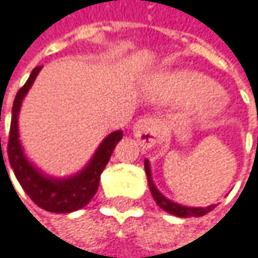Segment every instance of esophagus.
Wrapping results in <instances>:
<instances>
[{
	"label": "esophagus",
	"instance_id": "1",
	"mask_svg": "<svg viewBox=\"0 0 258 258\" xmlns=\"http://www.w3.org/2000/svg\"><path fill=\"white\" fill-rule=\"evenodd\" d=\"M135 138L144 148H153L160 135V125L154 117H141L135 123Z\"/></svg>",
	"mask_w": 258,
	"mask_h": 258
}]
</instances>
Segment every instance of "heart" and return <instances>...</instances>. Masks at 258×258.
Instances as JSON below:
<instances>
[{
	"instance_id": "obj_1",
	"label": "heart",
	"mask_w": 258,
	"mask_h": 258,
	"mask_svg": "<svg viewBox=\"0 0 258 258\" xmlns=\"http://www.w3.org/2000/svg\"><path fill=\"white\" fill-rule=\"evenodd\" d=\"M154 92L159 98L165 101H177V102H198L216 98L221 93L219 86L197 72H177L159 77L154 83ZM224 108V102L218 99L209 101L203 108V114H216Z\"/></svg>"
}]
</instances>
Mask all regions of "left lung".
<instances>
[{"mask_svg": "<svg viewBox=\"0 0 258 258\" xmlns=\"http://www.w3.org/2000/svg\"><path fill=\"white\" fill-rule=\"evenodd\" d=\"M145 172H147V177H148V184H150L151 195H153L154 201L157 203V206L160 209H163L165 212H168L171 215H175L178 218H190V216H197L198 218V216L207 215L209 212H212L215 209V206H209V207H186V206H180V204L168 200L154 186L153 178H151V169H150V162L148 160H145Z\"/></svg>", "mask_w": 258, "mask_h": 258, "instance_id": "obj_1", "label": "left lung"}]
</instances>
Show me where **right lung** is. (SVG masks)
Segmentation results:
<instances>
[{"instance_id": "add662e5", "label": "right lung", "mask_w": 258, "mask_h": 258, "mask_svg": "<svg viewBox=\"0 0 258 258\" xmlns=\"http://www.w3.org/2000/svg\"><path fill=\"white\" fill-rule=\"evenodd\" d=\"M42 66H37L30 74V78L27 83L19 89L16 93V98L13 101L12 108V122H10V135H9V144H7V156L10 166L25 190V194L33 200L34 204H37L40 209L52 213H71L81 207H84L96 194L99 186L101 172L104 171L105 165L108 163L111 153L116 147V144L122 139V132H113L110 133L98 147L90 162L86 165L84 169H81L78 174L68 177V178H54L49 175H45L40 172L33 163L28 162V159L24 154V150L19 142V132H18V114L21 104L30 90L31 84L34 83L39 71ZM1 150V139H0ZM3 151H1V163ZM6 168V165H4ZM7 172V169H6Z\"/></svg>"}]
</instances>
